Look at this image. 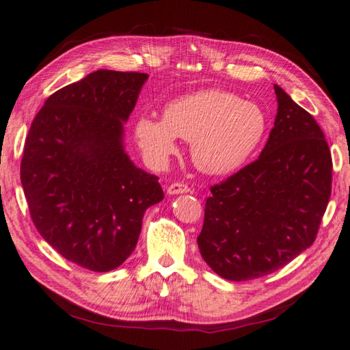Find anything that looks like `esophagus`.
<instances>
[{
	"label": "esophagus",
	"mask_w": 350,
	"mask_h": 350,
	"mask_svg": "<svg viewBox=\"0 0 350 350\" xmlns=\"http://www.w3.org/2000/svg\"><path fill=\"white\" fill-rule=\"evenodd\" d=\"M190 187L185 184H180V182H174V184H170L166 187V193L168 195H180V193H189Z\"/></svg>",
	"instance_id": "obj_1"
}]
</instances>
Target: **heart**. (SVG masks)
I'll list each match as a JSON object with an SVG mask.
<instances>
[{
  "label": "heart",
  "instance_id": "1",
  "mask_svg": "<svg viewBox=\"0 0 350 350\" xmlns=\"http://www.w3.org/2000/svg\"><path fill=\"white\" fill-rule=\"evenodd\" d=\"M267 121L259 105L236 94L204 90L174 98L163 119L142 116L133 135L146 161L163 168L177 152V138L190 142L191 160L202 173L229 174L262 142Z\"/></svg>",
  "mask_w": 350,
  "mask_h": 350
}]
</instances>
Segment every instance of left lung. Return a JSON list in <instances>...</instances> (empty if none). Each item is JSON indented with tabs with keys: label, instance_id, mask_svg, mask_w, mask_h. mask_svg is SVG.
Returning <instances> with one entry per match:
<instances>
[{
	"label": "left lung",
	"instance_id": "left-lung-1",
	"mask_svg": "<svg viewBox=\"0 0 350 350\" xmlns=\"http://www.w3.org/2000/svg\"><path fill=\"white\" fill-rule=\"evenodd\" d=\"M273 129L259 159L213 185L198 236L217 275L273 273L314 242L330 200L332 155L314 118L275 85Z\"/></svg>",
	"mask_w": 350,
	"mask_h": 350
}]
</instances>
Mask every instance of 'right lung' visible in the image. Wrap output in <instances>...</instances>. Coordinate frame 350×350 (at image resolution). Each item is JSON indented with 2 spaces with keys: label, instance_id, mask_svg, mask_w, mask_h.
<instances>
[{
  "label": "right lung",
  "instance_id": "right-lung-1",
  "mask_svg": "<svg viewBox=\"0 0 350 350\" xmlns=\"http://www.w3.org/2000/svg\"><path fill=\"white\" fill-rule=\"evenodd\" d=\"M148 74L96 70L46 98L25 142L20 179L40 236L62 258L109 272L137 247L159 177L130 160L124 124Z\"/></svg>",
  "mask_w": 350,
  "mask_h": 350
}]
</instances>
